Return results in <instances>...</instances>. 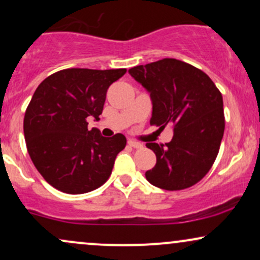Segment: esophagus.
Returning <instances> with one entry per match:
<instances>
[{"instance_id": "obj_1", "label": "esophagus", "mask_w": 260, "mask_h": 260, "mask_svg": "<svg viewBox=\"0 0 260 260\" xmlns=\"http://www.w3.org/2000/svg\"><path fill=\"white\" fill-rule=\"evenodd\" d=\"M128 145H129V147L134 148V149H139V148H142V147H143L142 143L136 142V140H133V139H129V140H128Z\"/></svg>"}]
</instances>
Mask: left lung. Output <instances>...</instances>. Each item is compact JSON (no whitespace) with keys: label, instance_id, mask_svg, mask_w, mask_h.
<instances>
[{"label":"left lung","instance_id":"1","mask_svg":"<svg viewBox=\"0 0 260 260\" xmlns=\"http://www.w3.org/2000/svg\"><path fill=\"white\" fill-rule=\"evenodd\" d=\"M128 73L150 92L151 126L174 124L171 142L147 143L156 164L145 172L155 187L181 190L194 186L213 166L225 131L222 95L207 73L175 58L136 66Z\"/></svg>","mask_w":260,"mask_h":260}]
</instances>
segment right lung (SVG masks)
<instances>
[{
  "label": "right lung",
  "instance_id": "obj_1",
  "mask_svg": "<svg viewBox=\"0 0 260 260\" xmlns=\"http://www.w3.org/2000/svg\"><path fill=\"white\" fill-rule=\"evenodd\" d=\"M126 73L118 70L67 68L40 83L24 115L29 156L44 180L68 194H83L109 180L127 139L105 138L88 129L86 118L100 120L109 86Z\"/></svg>",
  "mask_w": 260,
  "mask_h": 260
}]
</instances>
